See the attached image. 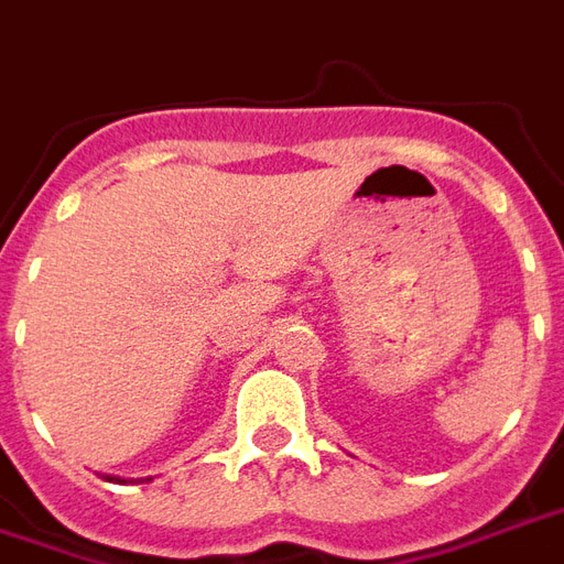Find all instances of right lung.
Listing matches in <instances>:
<instances>
[{"label": "right lung", "instance_id": "right-lung-1", "mask_svg": "<svg viewBox=\"0 0 564 564\" xmlns=\"http://www.w3.org/2000/svg\"><path fill=\"white\" fill-rule=\"evenodd\" d=\"M107 481H119V484H124L122 478H116V475H107ZM145 481H152V478H145Z\"/></svg>", "mask_w": 564, "mask_h": 564}]
</instances>
